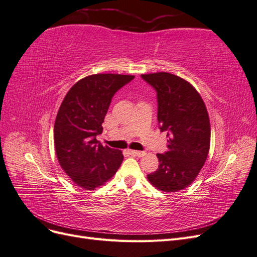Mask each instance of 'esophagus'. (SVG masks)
<instances>
[{"instance_id": "esophagus-1", "label": "esophagus", "mask_w": 257, "mask_h": 257, "mask_svg": "<svg viewBox=\"0 0 257 257\" xmlns=\"http://www.w3.org/2000/svg\"><path fill=\"white\" fill-rule=\"evenodd\" d=\"M128 153L131 155H133V157H138V158L144 157V155H145L144 151H136V150H128Z\"/></svg>"}]
</instances>
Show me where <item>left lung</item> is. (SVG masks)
Masks as SVG:
<instances>
[{
  "label": "left lung",
  "mask_w": 257,
  "mask_h": 257,
  "mask_svg": "<svg viewBox=\"0 0 257 257\" xmlns=\"http://www.w3.org/2000/svg\"><path fill=\"white\" fill-rule=\"evenodd\" d=\"M157 91L158 122L167 133V151L158 153L159 168L147 176L163 192L189 186L203 168L210 147V122L206 106L191 83L161 72L142 75Z\"/></svg>",
  "instance_id": "1"
}]
</instances>
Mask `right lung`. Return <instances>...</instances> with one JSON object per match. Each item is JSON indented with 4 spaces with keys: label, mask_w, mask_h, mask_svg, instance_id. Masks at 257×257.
Segmentation results:
<instances>
[{
    "label": "right lung",
    "mask_w": 257,
    "mask_h": 257,
    "mask_svg": "<svg viewBox=\"0 0 257 257\" xmlns=\"http://www.w3.org/2000/svg\"><path fill=\"white\" fill-rule=\"evenodd\" d=\"M134 79L131 75L96 74L76 82L62 102L54 123V147L62 169L72 181L94 190L116 173L123 161L120 150L103 147L105 115L115 92Z\"/></svg>",
    "instance_id": "obj_1"
}]
</instances>
